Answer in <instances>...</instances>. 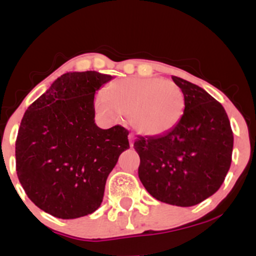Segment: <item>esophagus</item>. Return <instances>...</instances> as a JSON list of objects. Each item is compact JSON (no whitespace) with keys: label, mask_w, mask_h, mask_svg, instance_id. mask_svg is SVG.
Returning a JSON list of instances; mask_svg holds the SVG:
<instances>
[{"label":"esophagus","mask_w":256,"mask_h":256,"mask_svg":"<svg viewBox=\"0 0 256 256\" xmlns=\"http://www.w3.org/2000/svg\"><path fill=\"white\" fill-rule=\"evenodd\" d=\"M134 134H128V142H130V146H134Z\"/></svg>","instance_id":"34e87169"}]
</instances>
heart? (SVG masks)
Here are the masks:
<instances>
[{
	"label": "heart",
	"instance_id": "obj_1",
	"mask_svg": "<svg viewBox=\"0 0 256 256\" xmlns=\"http://www.w3.org/2000/svg\"><path fill=\"white\" fill-rule=\"evenodd\" d=\"M96 110L118 119L128 116L131 128L143 136L165 134L180 122L184 95L173 82L161 78H125L113 82L98 95Z\"/></svg>",
	"mask_w": 256,
	"mask_h": 256
}]
</instances>
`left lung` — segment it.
<instances>
[{"instance_id":"8db88e82","label":"left lung","mask_w":256,"mask_h":256,"mask_svg":"<svg viewBox=\"0 0 256 256\" xmlns=\"http://www.w3.org/2000/svg\"><path fill=\"white\" fill-rule=\"evenodd\" d=\"M184 95L180 122L165 134L140 136L138 177L154 198L190 207L222 186L231 165L234 134L222 104L207 91L172 76Z\"/></svg>"}]
</instances>
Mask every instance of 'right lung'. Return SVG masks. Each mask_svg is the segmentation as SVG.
Segmentation results:
<instances>
[{
	"mask_svg": "<svg viewBox=\"0 0 256 256\" xmlns=\"http://www.w3.org/2000/svg\"><path fill=\"white\" fill-rule=\"evenodd\" d=\"M96 71L67 72L22 116L16 143V173L28 198L46 213L76 219L95 212L128 131L95 122L96 91L112 80Z\"/></svg>",
	"mask_w": 256,
	"mask_h": 256,
	"instance_id": "obj_1",
	"label": "right lung"
}]
</instances>
